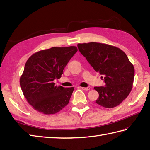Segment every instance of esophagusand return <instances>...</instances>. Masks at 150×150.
<instances>
[{"instance_id":"esophagus-1","label":"esophagus","mask_w":150,"mask_h":150,"mask_svg":"<svg viewBox=\"0 0 150 150\" xmlns=\"http://www.w3.org/2000/svg\"><path fill=\"white\" fill-rule=\"evenodd\" d=\"M82 90H85V91H88V90H90V88H89V87H87V88H84V87H81V88Z\"/></svg>"}]
</instances>
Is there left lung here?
Instances as JSON below:
<instances>
[{"instance_id": "left-lung-1", "label": "left lung", "mask_w": 150, "mask_h": 150, "mask_svg": "<svg viewBox=\"0 0 150 150\" xmlns=\"http://www.w3.org/2000/svg\"><path fill=\"white\" fill-rule=\"evenodd\" d=\"M77 46L95 71L103 75L106 83L105 86L94 88L99 95L95 103L106 108L117 106L128 96L134 80V67L126 53L103 43L78 44Z\"/></svg>"}]
</instances>
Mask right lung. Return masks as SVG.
I'll list each match as a JSON object with an SVG mask.
<instances>
[{
	"mask_svg": "<svg viewBox=\"0 0 150 150\" xmlns=\"http://www.w3.org/2000/svg\"><path fill=\"white\" fill-rule=\"evenodd\" d=\"M76 46L53 47L33 54L26 62L20 85L28 103L45 115L58 113L68 105L74 88L57 86L67 64L77 52Z\"/></svg>",
	"mask_w": 150,
	"mask_h": 150,
	"instance_id": "right-lung-1",
	"label": "right lung"
}]
</instances>
